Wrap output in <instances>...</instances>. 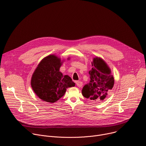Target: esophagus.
<instances>
[{"label": "esophagus", "mask_w": 146, "mask_h": 146, "mask_svg": "<svg viewBox=\"0 0 146 146\" xmlns=\"http://www.w3.org/2000/svg\"><path fill=\"white\" fill-rule=\"evenodd\" d=\"M76 84L77 86V87H81V86H82V82L80 81H76Z\"/></svg>", "instance_id": "esophagus-1"}]
</instances>
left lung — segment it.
Returning <instances> with one entry per match:
<instances>
[{"label":"left lung","mask_w":146,"mask_h":146,"mask_svg":"<svg viewBox=\"0 0 146 146\" xmlns=\"http://www.w3.org/2000/svg\"><path fill=\"white\" fill-rule=\"evenodd\" d=\"M92 66L89 72L91 80L83 87L82 94L93 102H101L113 88L114 77L107 64L100 58H94Z\"/></svg>","instance_id":"left-lung-1"}]
</instances>
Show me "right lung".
Instances as JSON below:
<instances>
[{
  "label": "right lung",
  "instance_id": "add662e5",
  "mask_svg": "<svg viewBox=\"0 0 146 146\" xmlns=\"http://www.w3.org/2000/svg\"><path fill=\"white\" fill-rule=\"evenodd\" d=\"M62 64L59 58L50 55L41 60L35 69L31 78V86L42 100L54 103L64 95L66 88L74 87L75 83L70 77L64 76L59 71Z\"/></svg>",
  "mask_w": 146,
  "mask_h": 146
}]
</instances>
